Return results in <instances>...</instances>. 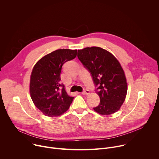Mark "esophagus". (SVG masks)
Listing matches in <instances>:
<instances>
[{"label":"esophagus","mask_w":159,"mask_h":159,"mask_svg":"<svg viewBox=\"0 0 159 159\" xmlns=\"http://www.w3.org/2000/svg\"><path fill=\"white\" fill-rule=\"evenodd\" d=\"M81 93H82V94H84V95H88V94H89L90 92H89V90H87V89H85L84 90H83V92H82Z\"/></svg>","instance_id":"34e87169"}]
</instances>
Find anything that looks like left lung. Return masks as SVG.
I'll return each instance as SVG.
<instances>
[{
	"label": "left lung",
	"instance_id": "1",
	"mask_svg": "<svg viewBox=\"0 0 159 159\" xmlns=\"http://www.w3.org/2000/svg\"><path fill=\"white\" fill-rule=\"evenodd\" d=\"M77 57L93 77L99 104L93 107L101 115H109L118 111L123 104L127 83L125 72L118 60L100 47L78 50Z\"/></svg>",
	"mask_w": 159,
	"mask_h": 159
}]
</instances>
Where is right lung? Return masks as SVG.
<instances>
[{
	"instance_id": "1",
	"label": "right lung",
	"mask_w": 159,
	"mask_h": 159,
	"mask_svg": "<svg viewBox=\"0 0 159 159\" xmlns=\"http://www.w3.org/2000/svg\"><path fill=\"white\" fill-rule=\"evenodd\" d=\"M77 50H57L41 58L34 66L30 90L36 107L47 116H58L69 109L74 97L60 81L63 65L77 56Z\"/></svg>"
}]
</instances>
